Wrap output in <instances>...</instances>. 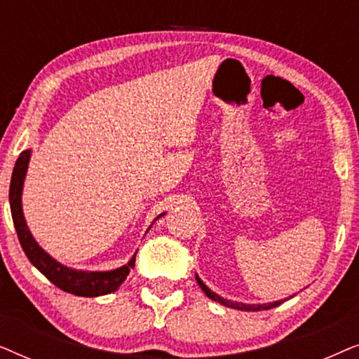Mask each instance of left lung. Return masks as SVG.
Wrapping results in <instances>:
<instances>
[{
  "label": "left lung",
  "instance_id": "1",
  "mask_svg": "<svg viewBox=\"0 0 359 359\" xmlns=\"http://www.w3.org/2000/svg\"><path fill=\"white\" fill-rule=\"evenodd\" d=\"M196 281L201 286V289L205 292V296L209 299H212V301L222 304L225 307H230V309H237V311H245V312H258V311H268V309H273V307H278L281 306V304L286 301V299H281V301H274V302H268V304H243V302H237V301H230V299H224L220 297L219 294H215L214 291H210V289L205 286L203 283V279H201L198 274H196ZM292 297V296H291Z\"/></svg>",
  "mask_w": 359,
  "mask_h": 359
}]
</instances>
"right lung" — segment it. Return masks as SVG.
Listing matches in <instances>:
<instances>
[{
	"instance_id": "obj_1",
	"label": "right lung",
	"mask_w": 359,
	"mask_h": 359,
	"mask_svg": "<svg viewBox=\"0 0 359 359\" xmlns=\"http://www.w3.org/2000/svg\"><path fill=\"white\" fill-rule=\"evenodd\" d=\"M31 149L21 151L16 165H14L11 184H9V205H11L14 229H16L19 243H21L29 262H31L52 284H55V286L60 287L62 291L75 294V296L97 297L117 291L121 284L126 281L130 269L134 268L135 255L127 262V264H124V266L111 269V271H85V269L68 268L60 262H57V259L52 258L50 255L36 242V238L32 237L22 212V188L24 180H26L29 161H31ZM163 215L165 212L160 214L156 219L163 217ZM154 222H151V225H154ZM149 230H147V232H149Z\"/></svg>"
}]
</instances>
